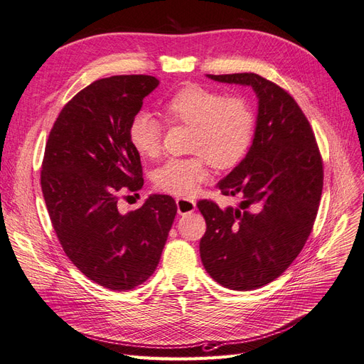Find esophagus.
<instances>
[{
	"label": "esophagus",
	"instance_id": "esophagus-1",
	"mask_svg": "<svg viewBox=\"0 0 364 364\" xmlns=\"http://www.w3.org/2000/svg\"><path fill=\"white\" fill-rule=\"evenodd\" d=\"M176 205H178L179 215L190 214L196 209V202L191 199H186V197H179V199H176Z\"/></svg>",
	"mask_w": 364,
	"mask_h": 364
}]
</instances>
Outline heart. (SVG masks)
Masks as SVG:
<instances>
[{"instance_id": "heart-1", "label": "heart", "mask_w": 364, "mask_h": 364, "mask_svg": "<svg viewBox=\"0 0 364 364\" xmlns=\"http://www.w3.org/2000/svg\"><path fill=\"white\" fill-rule=\"evenodd\" d=\"M162 112L170 123L191 126V158L168 159L155 171L156 188L173 196H193L209 179L208 161L217 168L235 165L247 151L255 117L245 98L225 97L211 87L186 85L165 100ZM129 144L141 158L161 151V124L149 112L130 119Z\"/></svg>"}]
</instances>
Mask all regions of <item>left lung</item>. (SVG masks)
<instances>
[{
    "label": "left lung",
    "mask_w": 364,
    "mask_h": 364,
    "mask_svg": "<svg viewBox=\"0 0 364 364\" xmlns=\"http://www.w3.org/2000/svg\"><path fill=\"white\" fill-rule=\"evenodd\" d=\"M206 77L250 86L258 114L246 156L217 183L243 200L225 209L197 203L206 222L200 258L223 287L255 290L281 277L310 235L323 188L322 158L306 117L282 87L253 73Z\"/></svg>",
    "instance_id": "1"
}]
</instances>
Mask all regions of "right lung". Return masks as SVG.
<instances>
[{
    "mask_svg": "<svg viewBox=\"0 0 364 364\" xmlns=\"http://www.w3.org/2000/svg\"><path fill=\"white\" fill-rule=\"evenodd\" d=\"M158 85L153 75L91 83L65 105L46 146L41 185L53 228L74 266L109 290L151 277L178 213L165 194L127 214L117 206L121 194L144 185L127 129Z\"/></svg>",
    "mask_w": 364,
    "mask_h": 364,
    "instance_id": "obj_1",
    "label": "right lung"
}]
</instances>
